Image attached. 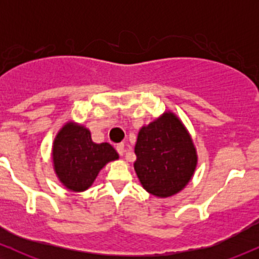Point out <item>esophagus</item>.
I'll list each match as a JSON object with an SVG mask.
<instances>
[{
    "mask_svg": "<svg viewBox=\"0 0 259 259\" xmlns=\"http://www.w3.org/2000/svg\"><path fill=\"white\" fill-rule=\"evenodd\" d=\"M115 148H117V152L119 153L120 156H123L124 151H125V150H124V144H118L117 147H115Z\"/></svg>",
    "mask_w": 259,
    "mask_h": 259,
    "instance_id": "1",
    "label": "esophagus"
}]
</instances>
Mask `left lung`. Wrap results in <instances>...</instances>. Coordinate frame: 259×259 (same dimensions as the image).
I'll list each match as a JSON object with an SVG mask.
<instances>
[{"instance_id":"obj_1","label":"left lung","mask_w":259,"mask_h":259,"mask_svg":"<svg viewBox=\"0 0 259 259\" xmlns=\"http://www.w3.org/2000/svg\"><path fill=\"white\" fill-rule=\"evenodd\" d=\"M135 154L134 169L142 187L160 198L180 192L192 179L198 162L191 135L171 111L140 129Z\"/></svg>"}]
</instances>
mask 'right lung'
<instances>
[{
    "mask_svg": "<svg viewBox=\"0 0 259 259\" xmlns=\"http://www.w3.org/2000/svg\"><path fill=\"white\" fill-rule=\"evenodd\" d=\"M118 158L108 142L95 144L90 130L74 120L64 123L53 140V169L62 185L72 192L90 189L101 169Z\"/></svg>",
    "mask_w": 259,
    "mask_h": 259,
    "instance_id": "right-lung-1",
    "label": "right lung"
}]
</instances>
